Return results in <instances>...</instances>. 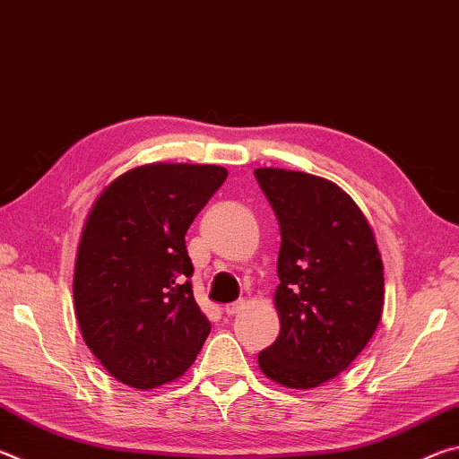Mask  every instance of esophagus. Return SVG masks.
<instances>
[{"label":"esophagus","instance_id":"esophagus-1","mask_svg":"<svg viewBox=\"0 0 459 459\" xmlns=\"http://www.w3.org/2000/svg\"><path fill=\"white\" fill-rule=\"evenodd\" d=\"M243 307H245L243 301H232V304H227L222 309L227 316H237V314H240V309Z\"/></svg>","mask_w":459,"mask_h":459}]
</instances>
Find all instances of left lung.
<instances>
[{
    "label": "left lung",
    "mask_w": 459,
    "mask_h": 459,
    "mask_svg": "<svg viewBox=\"0 0 459 459\" xmlns=\"http://www.w3.org/2000/svg\"><path fill=\"white\" fill-rule=\"evenodd\" d=\"M281 229L277 340L259 352L273 383L316 388L368 344L383 316L385 277L375 232L348 194L306 172L257 168Z\"/></svg>",
    "instance_id": "1"
}]
</instances>
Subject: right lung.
<instances>
[{
	"mask_svg": "<svg viewBox=\"0 0 459 459\" xmlns=\"http://www.w3.org/2000/svg\"><path fill=\"white\" fill-rule=\"evenodd\" d=\"M227 176L222 166L145 164L92 204L76 251L74 314L84 344L119 383H172L211 333L184 237Z\"/></svg>",
	"mask_w": 459,
	"mask_h": 459,
	"instance_id": "1",
	"label": "right lung"
}]
</instances>
